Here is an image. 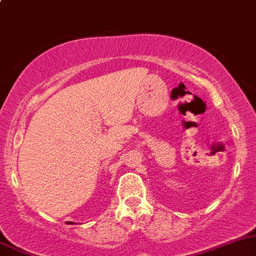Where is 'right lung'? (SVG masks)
I'll return each mask as SVG.
<instances>
[{"mask_svg":"<svg viewBox=\"0 0 256 256\" xmlns=\"http://www.w3.org/2000/svg\"><path fill=\"white\" fill-rule=\"evenodd\" d=\"M69 224H74V222H69Z\"/></svg>","mask_w":256,"mask_h":256,"instance_id":"add662e5","label":"right lung"}]
</instances>
